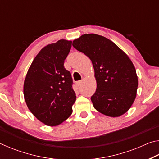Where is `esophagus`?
<instances>
[{
	"instance_id": "obj_1",
	"label": "esophagus",
	"mask_w": 159,
	"mask_h": 159,
	"mask_svg": "<svg viewBox=\"0 0 159 159\" xmlns=\"http://www.w3.org/2000/svg\"><path fill=\"white\" fill-rule=\"evenodd\" d=\"M81 83H82V80H79V81H77L76 82V85L78 86H80V85H81Z\"/></svg>"
}]
</instances>
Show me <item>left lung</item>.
Returning a JSON list of instances; mask_svg holds the SVG:
<instances>
[{"instance_id":"1","label":"left lung","mask_w":159,"mask_h":159,"mask_svg":"<svg viewBox=\"0 0 159 159\" xmlns=\"http://www.w3.org/2000/svg\"><path fill=\"white\" fill-rule=\"evenodd\" d=\"M72 45L92 61L97 83L91 97L95 109L110 117L127 112L138 86L136 70L128 56L114 42L95 34H83Z\"/></svg>"}]
</instances>
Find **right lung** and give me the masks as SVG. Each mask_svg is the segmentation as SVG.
<instances>
[{"label":"right lung","instance_id":"right-lung-1","mask_svg":"<svg viewBox=\"0 0 159 159\" xmlns=\"http://www.w3.org/2000/svg\"><path fill=\"white\" fill-rule=\"evenodd\" d=\"M71 43V41L61 39L43 48L24 82V97L29 109L48 126L61 124L73 111L76 96L71 73L64 66Z\"/></svg>","mask_w":159,"mask_h":159}]
</instances>
